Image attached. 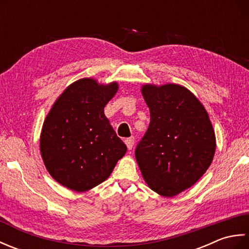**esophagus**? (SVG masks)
<instances>
[{
  "instance_id": "1",
  "label": "esophagus",
  "mask_w": 249,
  "mask_h": 249,
  "mask_svg": "<svg viewBox=\"0 0 249 249\" xmlns=\"http://www.w3.org/2000/svg\"><path fill=\"white\" fill-rule=\"evenodd\" d=\"M134 143H135L134 137H130V138H126V139H125V144H126V146H127L128 150L133 149Z\"/></svg>"
}]
</instances>
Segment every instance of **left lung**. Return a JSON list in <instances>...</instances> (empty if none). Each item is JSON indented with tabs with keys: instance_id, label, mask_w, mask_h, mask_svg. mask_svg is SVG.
I'll use <instances>...</instances> for the list:
<instances>
[{
	"instance_id": "left-lung-1",
	"label": "left lung",
	"mask_w": 249,
	"mask_h": 249,
	"mask_svg": "<svg viewBox=\"0 0 249 249\" xmlns=\"http://www.w3.org/2000/svg\"><path fill=\"white\" fill-rule=\"evenodd\" d=\"M142 95L151 122L136 147V160L151 189L173 197L198 181L213 160L215 134L195 95L178 84H146Z\"/></svg>"
}]
</instances>
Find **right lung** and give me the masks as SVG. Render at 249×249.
Segmentation results:
<instances>
[{"mask_svg":"<svg viewBox=\"0 0 249 249\" xmlns=\"http://www.w3.org/2000/svg\"><path fill=\"white\" fill-rule=\"evenodd\" d=\"M118 91L115 82L89 78L73 82L47 115L40 153L51 177L75 192L104 182L127 147L105 116L104 108Z\"/></svg>","mask_w":249,"mask_h":249,"instance_id":"obj_1","label":"right lung"}]
</instances>
